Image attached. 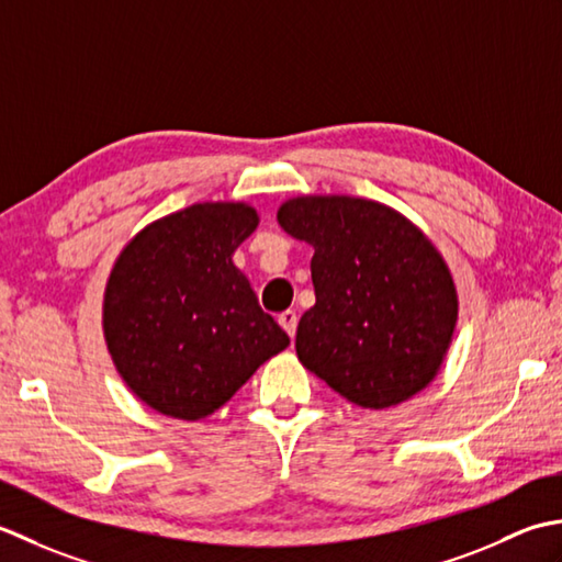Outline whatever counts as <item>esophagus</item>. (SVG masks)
<instances>
[{"mask_svg":"<svg viewBox=\"0 0 562 562\" xmlns=\"http://www.w3.org/2000/svg\"><path fill=\"white\" fill-rule=\"evenodd\" d=\"M279 325L289 331V337H295V327H297V315L293 311H285L279 315Z\"/></svg>","mask_w":562,"mask_h":562,"instance_id":"esophagus-1","label":"esophagus"}]
</instances>
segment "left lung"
I'll list each match as a JSON object with an SVG mask.
<instances>
[{
    "instance_id": "8db88e82",
    "label": "left lung",
    "mask_w": 562,
    "mask_h": 562,
    "mask_svg": "<svg viewBox=\"0 0 562 562\" xmlns=\"http://www.w3.org/2000/svg\"><path fill=\"white\" fill-rule=\"evenodd\" d=\"M277 221L315 249V305L295 331L305 369L366 409L425 391L458 319L451 269L431 239L391 205L357 196H295Z\"/></svg>"
}]
</instances>
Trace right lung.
Returning <instances> with one entry per match:
<instances>
[{"label": "right lung", "mask_w": 562, "mask_h": 562, "mask_svg": "<svg viewBox=\"0 0 562 562\" xmlns=\"http://www.w3.org/2000/svg\"><path fill=\"white\" fill-rule=\"evenodd\" d=\"M257 225L249 203H193L145 225L113 265L106 347L123 383L159 415H213L291 345L233 265Z\"/></svg>", "instance_id": "add662e5"}]
</instances>
